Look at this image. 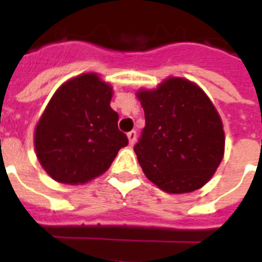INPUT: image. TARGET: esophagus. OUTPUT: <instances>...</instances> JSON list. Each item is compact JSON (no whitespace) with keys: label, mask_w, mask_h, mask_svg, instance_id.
Listing matches in <instances>:
<instances>
[{"label":"esophagus","mask_w":262,"mask_h":262,"mask_svg":"<svg viewBox=\"0 0 262 262\" xmlns=\"http://www.w3.org/2000/svg\"><path fill=\"white\" fill-rule=\"evenodd\" d=\"M136 132L135 130H132V132H129V133H127V139H129V144H130V145H133V144H135V141H136Z\"/></svg>","instance_id":"34e87169"}]
</instances>
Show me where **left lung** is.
Wrapping results in <instances>:
<instances>
[{
    "mask_svg": "<svg viewBox=\"0 0 262 262\" xmlns=\"http://www.w3.org/2000/svg\"><path fill=\"white\" fill-rule=\"evenodd\" d=\"M145 114L135 152L144 174L171 194L190 193L213 177L224 155L223 122L193 81L168 77L136 92Z\"/></svg>",
    "mask_w": 262,
    "mask_h": 262,
    "instance_id": "1",
    "label": "left lung"
}]
</instances>
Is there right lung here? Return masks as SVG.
Segmentation results:
<instances>
[{"mask_svg": "<svg viewBox=\"0 0 262 262\" xmlns=\"http://www.w3.org/2000/svg\"><path fill=\"white\" fill-rule=\"evenodd\" d=\"M113 87L83 73L55 91L34 133L36 158L57 182L80 185L106 172L127 137L110 107Z\"/></svg>", "mask_w": 262, "mask_h": 262, "instance_id": "add662e5", "label": "right lung"}]
</instances>
